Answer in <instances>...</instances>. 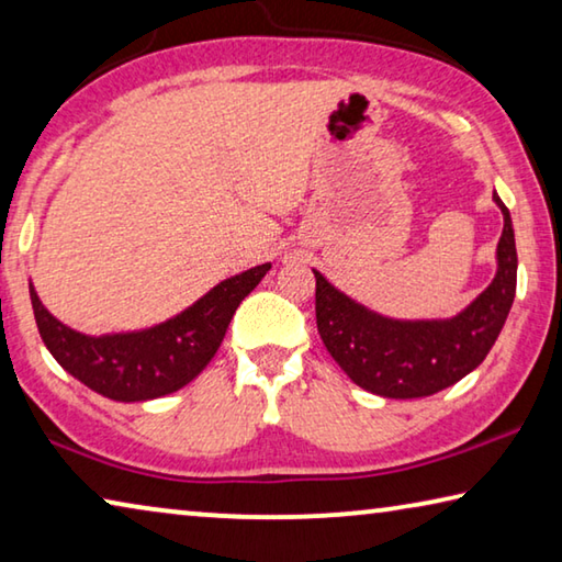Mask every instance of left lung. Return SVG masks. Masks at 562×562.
<instances>
[{"instance_id":"left-lung-1","label":"left lung","mask_w":562,"mask_h":562,"mask_svg":"<svg viewBox=\"0 0 562 562\" xmlns=\"http://www.w3.org/2000/svg\"><path fill=\"white\" fill-rule=\"evenodd\" d=\"M503 210L497 274L465 313L432 323H400L364 310L315 272L319 337L355 385L382 397H427L456 385L485 360L513 307L518 252L510 212Z\"/></svg>"}]
</instances>
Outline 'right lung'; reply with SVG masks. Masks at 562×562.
<instances>
[{
    "mask_svg": "<svg viewBox=\"0 0 562 562\" xmlns=\"http://www.w3.org/2000/svg\"><path fill=\"white\" fill-rule=\"evenodd\" d=\"M272 265L235 274L190 310L142 333L87 337L52 317L30 284L34 319L47 350L94 393L120 403L155 400L184 387L215 358L229 319Z\"/></svg>",
    "mask_w": 562,
    "mask_h": 562,
    "instance_id": "right-lung-1",
    "label": "right lung"
}]
</instances>
